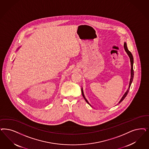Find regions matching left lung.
<instances>
[{
  "instance_id": "1",
  "label": "left lung",
  "mask_w": 149,
  "mask_h": 149,
  "mask_svg": "<svg viewBox=\"0 0 149 149\" xmlns=\"http://www.w3.org/2000/svg\"><path fill=\"white\" fill-rule=\"evenodd\" d=\"M124 48L125 51V52H127V53L128 54V55L129 56V58H130V63H131V77H130V79L129 86L128 88V90H127V91L125 92V93H124V95H123V97H122V98H121V100H120V101L118 103H120L121 102L123 101V100L125 98V97L127 96V94H128V93L129 91V89H130V85H131V84H132V82L133 81V80L134 77L133 56L132 54L131 53V52L129 51L128 49V48H127V43H126L125 42H124ZM81 93H82V96H83V97L84 98V99L85 100V101H86V102H87L88 104H89V103H88V102L87 101V100L86 99V98L85 97L84 94V93H83L82 88H81Z\"/></svg>"
}]
</instances>
